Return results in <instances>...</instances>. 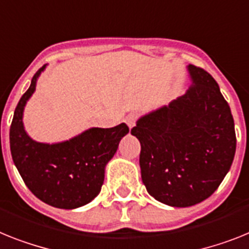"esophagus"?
<instances>
[{"label": "esophagus", "instance_id": "34e87169", "mask_svg": "<svg viewBox=\"0 0 249 249\" xmlns=\"http://www.w3.org/2000/svg\"><path fill=\"white\" fill-rule=\"evenodd\" d=\"M137 118L138 115L137 114H129L126 118H125V123H126V125H128L129 128H133V126H135V121H137Z\"/></svg>", "mask_w": 249, "mask_h": 249}]
</instances>
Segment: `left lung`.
<instances>
[{
	"label": "left lung",
	"mask_w": 249,
	"mask_h": 249,
	"mask_svg": "<svg viewBox=\"0 0 249 249\" xmlns=\"http://www.w3.org/2000/svg\"><path fill=\"white\" fill-rule=\"evenodd\" d=\"M186 68L187 92L142 115L130 131L141 142L148 194L175 208L212 196L231 170L237 145L231 107L216 81L199 67Z\"/></svg>",
	"instance_id": "8db88e82"
}]
</instances>
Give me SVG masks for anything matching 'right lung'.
<instances>
[{
	"mask_svg": "<svg viewBox=\"0 0 249 249\" xmlns=\"http://www.w3.org/2000/svg\"><path fill=\"white\" fill-rule=\"evenodd\" d=\"M45 68L47 64L35 73L15 108L10 128L11 156L25 185L37 199L54 208L77 209L100 194L106 166L129 128L121 123L114 128H89L57 143L34 141L25 130L22 119Z\"/></svg>",
	"mask_w": 249,
	"mask_h": 249,
	"instance_id": "right-lung-1",
	"label": "right lung"
}]
</instances>
